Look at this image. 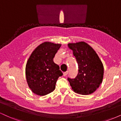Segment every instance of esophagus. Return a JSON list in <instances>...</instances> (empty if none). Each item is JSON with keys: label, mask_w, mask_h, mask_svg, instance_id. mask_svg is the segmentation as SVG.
I'll use <instances>...</instances> for the list:
<instances>
[{"label": "esophagus", "mask_w": 121, "mask_h": 121, "mask_svg": "<svg viewBox=\"0 0 121 121\" xmlns=\"http://www.w3.org/2000/svg\"><path fill=\"white\" fill-rule=\"evenodd\" d=\"M68 71L64 72V73H63V76H66V75L68 74Z\"/></svg>", "instance_id": "34e87169"}]
</instances>
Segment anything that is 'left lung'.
<instances>
[{
  "mask_svg": "<svg viewBox=\"0 0 121 121\" xmlns=\"http://www.w3.org/2000/svg\"><path fill=\"white\" fill-rule=\"evenodd\" d=\"M78 66L74 78H68L72 90L77 93L87 95L93 93L102 83L104 66L96 52L87 43L81 41L69 43Z\"/></svg>",
  "mask_w": 121,
  "mask_h": 121,
  "instance_id": "obj_1",
  "label": "left lung"
}]
</instances>
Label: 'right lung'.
<instances>
[{
  "label": "right lung",
  "mask_w": 121,
  "mask_h": 121,
  "mask_svg": "<svg viewBox=\"0 0 121 121\" xmlns=\"http://www.w3.org/2000/svg\"><path fill=\"white\" fill-rule=\"evenodd\" d=\"M61 44L44 42L33 51L26 67L27 81L35 94L45 95L55 90L57 80L62 76L53 58Z\"/></svg>",
  "instance_id": "right-lung-1"
}]
</instances>
